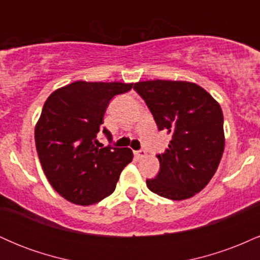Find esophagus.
Listing matches in <instances>:
<instances>
[{
	"label": "esophagus",
	"mask_w": 260,
	"mask_h": 260,
	"mask_svg": "<svg viewBox=\"0 0 260 260\" xmlns=\"http://www.w3.org/2000/svg\"><path fill=\"white\" fill-rule=\"evenodd\" d=\"M134 155H136V156L138 157V159H143V157L147 156V151H145L144 149H140V150L134 151Z\"/></svg>",
	"instance_id": "esophagus-1"
}]
</instances>
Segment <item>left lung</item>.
<instances>
[{"label": "left lung", "instance_id": "obj_1", "mask_svg": "<svg viewBox=\"0 0 260 260\" xmlns=\"http://www.w3.org/2000/svg\"><path fill=\"white\" fill-rule=\"evenodd\" d=\"M133 89L153 113L159 131L171 134L169 149L156 155L160 171L147 180L148 188L172 201L190 198L207 186L221 160V107L194 83L156 79L136 83Z\"/></svg>", "mask_w": 260, "mask_h": 260}]
</instances>
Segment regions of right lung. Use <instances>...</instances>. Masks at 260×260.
<instances>
[{
    "mask_svg": "<svg viewBox=\"0 0 260 260\" xmlns=\"http://www.w3.org/2000/svg\"><path fill=\"white\" fill-rule=\"evenodd\" d=\"M133 84L74 82L45 101L35 127V145L44 174L59 196L91 205L113 193L120 175L133 159L129 148L103 147L96 139L107 106ZM103 133L111 143L106 128Z\"/></svg>",
    "mask_w": 260,
    "mask_h": 260,
    "instance_id": "obj_1",
    "label": "right lung"
}]
</instances>
